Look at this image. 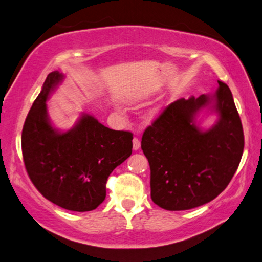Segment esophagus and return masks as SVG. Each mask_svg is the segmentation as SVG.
Here are the masks:
<instances>
[{"label": "esophagus", "instance_id": "34e87169", "mask_svg": "<svg viewBox=\"0 0 262 262\" xmlns=\"http://www.w3.org/2000/svg\"><path fill=\"white\" fill-rule=\"evenodd\" d=\"M140 147H141V142L139 140V137H134V139H133V149L139 150Z\"/></svg>", "mask_w": 262, "mask_h": 262}]
</instances>
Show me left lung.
<instances>
[{
  "mask_svg": "<svg viewBox=\"0 0 262 262\" xmlns=\"http://www.w3.org/2000/svg\"><path fill=\"white\" fill-rule=\"evenodd\" d=\"M211 102L220 115L210 130L193 123ZM141 148L150 165L151 200L166 210L205 205L227 188L244 150V132L232 94L219 81L216 94L181 98L163 110L147 127Z\"/></svg>",
  "mask_w": 262,
  "mask_h": 262,
  "instance_id": "1",
  "label": "left lung"
}]
</instances>
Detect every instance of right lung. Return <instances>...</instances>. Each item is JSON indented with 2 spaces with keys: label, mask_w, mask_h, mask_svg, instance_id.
<instances>
[{
  "label": "right lung",
  "mask_w": 262,
  "mask_h": 262,
  "mask_svg": "<svg viewBox=\"0 0 262 262\" xmlns=\"http://www.w3.org/2000/svg\"><path fill=\"white\" fill-rule=\"evenodd\" d=\"M63 75L48 74L21 132V152L29 178L47 200L72 211L96 209L106 196V181L132 155L133 134L113 130L83 114L73 129L57 132L46 100Z\"/></svg>",
  "instance_id": "add662e5"
}]
</instances>
